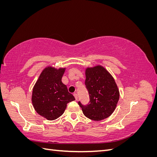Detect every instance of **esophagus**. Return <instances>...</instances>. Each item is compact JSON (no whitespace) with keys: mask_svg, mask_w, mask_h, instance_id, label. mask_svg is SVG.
I'll list each match as a JSON object with an SVG mask.
<instances>
[{"mask_svg":"<svg viewBox=\"0 0 157 157\" xmlns=\"http://www.w3.org/2000/svg\"><path fill=\"white\" fill-rule=\"evenodd\" d=\"M73 95H74V96L75 98V99L77 101L78 100V95L77 94H74Z\"/></svg>","mask_w":157,"mask_h":157,"instance_id":"obj_1","label":"esophagus"}]
</instances>
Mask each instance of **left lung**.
I'll return each instance as SVG.
<instances>
[{
    "label": "left lung",
    "mask_w": 157,
    "mask_h": 157,
    "mask_svg": "<svg viewBox=\"0 0 157 157\" xmlns=\"http://www.w3.org/2000/svg\"><path fill=\"white\" fill-rule=\"evenodd\" d=\"M85 85L90 96V102L78 105L82 113L90 119L99 121L112 115L119 99L120 93L115 80L101 65L87 67L85 71Z\"/></svg>",
    "instance_id": "1"
}]
</instances>
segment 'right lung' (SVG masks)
Listing matches in <instances>:
<instances>
[{"mask_svg": "<svg viewBox=\"0 0 157 157\" xmlns=\"http://www.w3.org/2000/svg\"><path fill=\"white\" fill-rule=\"evenodd\" d=\"M65 68L48 66L42 71L33 89L31 101L36 113L48 121L63 115L67 104L75 100L61 82Z\"/></svg>", "mask_w": 157, "mask_h": 157, "instance_id": "1", "label": "right lung"}]
</instances>
